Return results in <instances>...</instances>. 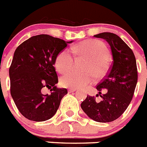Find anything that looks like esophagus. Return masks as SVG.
I'll return each instance as SVG.
<instances>
[{
    "label": "esophagus",
    "mask_w": 147,
    "mask_h": 147,
    "mask_svg": "<svg viewBox=\"0 0 147 147\" xmlns=\"http://www.w3.org/2000/svg\"><path fill=\"white\" fill-rule=\"evenodd\" d=\"M75 90H76V89H69V90H68V92H69V93L75 92Z\"/></svg>",
    "instance_id": "34e87169"
}]
</instances>
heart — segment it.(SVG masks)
<instances>
[{
	"instance_id": "1",
	"label": "heart",
	"mask_w": 147,
	"mask_h": 147,
	"mask_svg": "<svg viewBox=\"0 0 147 147\" xmlns=\"http://www.w3.org/2000/svg\"><path fill=\"white\" fill-rule=\"evenodd\" d=\"M74 55L88 59L84 67V73L69 72L61 78L60 83L64 87L78 89L86 88L97 78H104L109 69V51L106 45L98 40H88L78 45L64 49L57 55L55 67L59 73H65L73 65Z\"/></svg>"
}]
</instances>
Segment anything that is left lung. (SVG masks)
Returning <instances> with one entry per match:
<instances>
[{
	"label": "left lung",
	"mask_w": 147,
	"mask_h": 147,
	"mask_svg": "<svg viewBox=\"0 0 147 147\" xmlns=\"http://www.w3.org/2000/svg\"><path fill=\"white\" fill-rule=\"evenodd\" d=\"M94 36L106 40L113 61L107 75L96 86L99 94L103 88L107 89V94L100 95L102 98L100 102L88 95L81 103V108L92 120L109 123L120 117L132 100L138 80L136 61L131 48L118 35L102 32Z\"/></svg>",
	"instance_id": "8db88e82"
}]
</instances>
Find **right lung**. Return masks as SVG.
I'll return each mask as SVG.
<instances>
[{"label":"right lung","mask_w":147,"mask_h":147,"mask_svg":"<svg viewBox=\"0 0 147 147\" xmlns=\"http://www.w3.org/2000/svg\"><path fill=\"white\" fill-rule=\"evenodd\" d=\"M64 40L49 35L32 36L16 48L9 67L10 91L20 113L32 121H45L57 112L66 88H57L58 76L53 64L66 49ZM47 87L51 94L45 95Z\"/></svg>","instance_id":"add662e5"}]
</instances>
